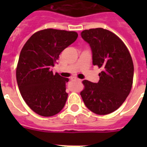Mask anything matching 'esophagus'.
<instances>
[{"instance_id": "obj_1", "label": "esophagus", "mask_w": 147, "mask_h": 147, "mask_svg": "<svg viewBox=\"0 0 147 147\" xmlns=\"http://www.w3.org/2000/svg\"><path fill=\"white\" fill-rule=\"evenodd\" d=\"M71 81H78V82H80V81H82V80H81V79H78V78H76V77H71Z\"/></svg>"}]
</instances>
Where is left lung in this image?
Instances as JSON below:
<instances>
[{
    "label": "left lung",
    "mask_w": 147,
    "mask_h": 147,
    "mask_svg": "<svg viewBox=\"0 0 147 147\" xmlns=\"http://www.w3.org/2000/svg\"><path fill=\"white\" fill-rule=\"evenodd\" d=\"M81 36L91 47L93 65L102 69L98 83L83 81L85 88L81 96L91 111L108 114L118 109L130 94L134 78L132 58L123 41L107 30H85Z\"/></svg>",
    "instance_id": "obj_1"
}]
</instances>
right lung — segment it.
Returning <instances> with one entry per match:
<instances>
[{
    "label": "right lung",
    "instance_id": "add662e5",
    "mask_svg": "<svg viewBox=\"0 0 147 147\" xmlns=\"http://www.w3.org/2000/svg\"><path fill=\"white\" fill-rule=\"evenodd\" d=\"M77 37L74 31L46 29L31 36L20 52L16 71L18 88L26 105L40 116H53L65 105L69 78L54 75L51 69Z\"/></svg>",
    "mask_w": 147,
    "mask_h": 147
}]
</instances>
